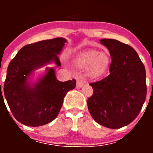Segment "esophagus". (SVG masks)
Here are the masks:
<instances>
[{
    "instance_id": "obj_1",
    "label": "esophagus",
    "mask_w": 153,
    "mask_h": 153,
    "mask_svg": "<svg viewBox=\"0 0 153 153\" xmlns=\"http://www.w3.org/2000/svg\"><path fill=\"white\" fill-rule=\"evenodd\" d=\"M85 84V81L83 80V79H79L77 81H76V86L78 88H80L83 85Z\"/></svg>"
}]
</instances>
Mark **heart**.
<instances>
[{"label": "heart", "mask_w": 153, "mask_h": 153, "mask_svg": "<svg viewBox=\"0 0 153 153\" xmlns=\"http://www.w3.org/2000/svg\"><path fill=\"white\" fill-rule=\"evenodd\" d=\"M109 58L105 52L99 53L97 51H87L81 53L75 60V63L81 68H87L92 76L102 75L107 68Z\"/></svg>", "instance_id": "b5f03b06"}]
</instances>
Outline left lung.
<instances>
[{"instance_id": "left-lung-1", "label": "left lung", "mask_w": 153, "mask_h": 153, "mask_svg": "<svg viewBox=\"0 0 153 153\" xmlns=\"http://www.w3.org/2000/svg\"><path fill=\"white\" fill-rule=\"evenodd\" d=\"M100 43L109 50V75L90 83L93 94L87 100L91 117L109 129L129 125L141 111L146 97V70L132 47L113 39Z\"/></svg>"}]
</instances>
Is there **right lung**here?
<instances>
[{"label": "right lung", "mask_w": 153, "mask_h": 153, "mask_svg": "<svg viewBox=\"0 0 153 153\" xmlns=\"http://www.w3.org/2000/svg\"><path fill=\"white\" fill-rule=\"evenodd\" d=\"M66 41L57 37L25 45L8 65L4 93L12 114L21 123L40 126L51 123L57 117L67 92L75 88V79L60 82L53 68H47V74L33 86L27 83L35 69L52 61L60 67L56 54ZM0 90L1 97V83Z\"/></svg>", "instance_id": "right-lung-1"}]
</instances>
